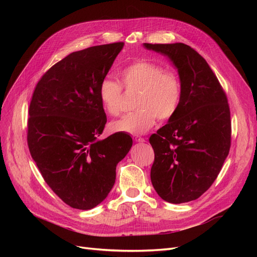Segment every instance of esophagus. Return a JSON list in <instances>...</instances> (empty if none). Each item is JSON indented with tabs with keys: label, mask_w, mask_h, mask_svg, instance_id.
<instances>
[{
	"label": "esophagus",
	"mask_w": 257,
	"mask_h": 257,
	"mask_svg": "<svg viewBox=\"0 0 257 257\" xmlns=\"http://www.w3.org/2000/svg\"><path fill=\"white\" fill-rule=\"evenodd\" d=\"M133 139H134V141H135L136 143H145V142H146V139H145L144 137L138 136V135L133 136Z\"/></svg>",
	"instance_id": "obj_1"
}]
</instances>
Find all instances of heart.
Masks as SVG:
<instances>
[{
    "mask_svg": "<svg viewBox=\"0 0 257 257\" xmlns=\"http://www.w3.org/2000/svg\"><path fill=\"white\" fill-rule=\"evenodd\" d=\"M123 87L138 90L135 98L137 110L112 122L115 132L144 134L157 121L169 120L177 112L181 102L182 87L179 76L173 71L152 61L141 60L123 67L119 72ZM98 96L104 110L110 115H119L122 110V85L111 78L99 82Z\"/></svg>",
    "mask_w": 257,
    "mask_h": 257,
    "instance_id": "1",
    "label": "heart"
}]
</instances>
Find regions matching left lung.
<instances>
[{"label": "left lung", "instance_id": "8db88e82", "mask_svg": "<svg viewBox=\"0 0 257 257\" xmlns=\"http://www.w3.org/2000/svg\"><path fill=\"white\" fill-rule=\"evenodd\" d=\"M178 68L182 96L168 123L150 136L151 182L172 204L195 200L212 185L227 158L231 122L227 96L200 54L182 43L144 44Z\"/></svg>", "mask_w": 257, "mask_h": 257}]
</instances>
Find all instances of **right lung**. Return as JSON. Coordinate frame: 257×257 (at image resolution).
<instances>
[{"label":"right lung","instance_id":"right-lung-1","mask_svg":"<svg viewBox=\"0 0 257 257\" xmlns=\"http://www.w3.org/2000/svg\"><path fill=\"white\" fill-rule=\"evenodd\" d=\"M123 46H93L68 54L43 75L31 99L30 153L46 183L75 209H92L107 197L116 164L133 145L121 132L98 139L107 122L99 82Z\"/></svg>","mask_w":257,"mask_h":257}]
</instances>
